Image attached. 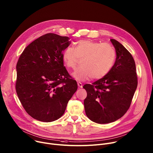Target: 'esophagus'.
Returning a JSON list of instances; mask_svg holds the SVG:
<instances>
[{"mask_svg":"<svg viewBox=\"0 0 153 153\" xmlns=\"http://www.w3.org/2000/svg\"><path fill=\"white\" fill-rule=\"evenodd\" d=\"M77 84H78V86L79 88H82V84L81 82H77Z\"/></svg>","mask_w":153,"mask_h":153,"instance_id":"esophagus-1","label":"esophagus"}]
</instances>
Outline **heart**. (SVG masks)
I'll return each mask as SVG.
<instances>
[{"mask_svg":"<svg viewBox=\"0 0 153 153\" xmlns=\"http://www.w3.org/2000/svg\"><path fill=\"white\" fill-rule=\"evenodd\" d=\"M62 59L65 65L72 69H75L79 59H81V67L72 74L75 79H98L111 71L115 59V52L109 44L83 39L75 42L74 48L67 47L63 51Z\"/></svg>","mask_w":153,"mask_h":153,"instance_id":"1","label":"heart"}]
</instances>
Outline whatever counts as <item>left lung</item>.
Wrapping results in <instances>:
<instances>
[{
  "label": "left lung",
  "instance_id": "left-lung-1",
  "mask_svg": "<svg viewBox=\"0 0 153 153\" xmlns=\"http://www.w3.org/2000/svg\"><path fill=\"white\" fill-rule=\"evenodd\" d=\"M116 60L111 71L103 78L83 88L87 92L84 101L86 114L91 120L105 124L119 119L129 109L137 87L134 58L119 42L111 39Z\"/></svg>",
  "mask_w": 153,
  "mask_h": 153
}]
</instances>
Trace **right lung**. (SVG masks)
Wrapping results in <instances>:
<instances>
[{
	"instance_id": "right-lung-1",
	"label": "right lung",
	"mask_w": 153,
	"mask_h": 153,
	"mask_svg": "<svg viewBox=\"0 0 153 153\" xmlns=\"http://www.w3.org/2000/svg\"><path fill=\"white\" fill-rule=\"evenodd\" d=\"M70 38L47 33L30 43L16 65V91L25 111L41 122L58 120L76 91L77 82L68 73L62 52Z\"/></svg>"
}]
</instances>
